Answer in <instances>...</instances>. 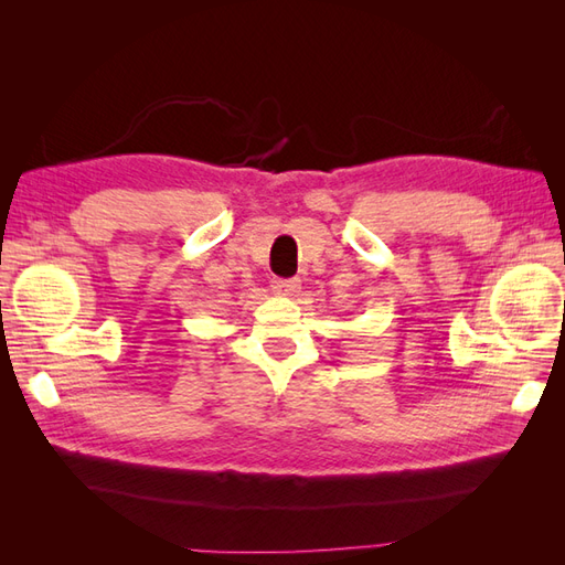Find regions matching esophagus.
Instances as JSON below:
<instances>
[{
    "label": "esophagus",
    "instance_id": "esophagus-1",
    "mask_svg": "<svg viewBox=\"0 0 565 565\" xmlns=\"http://www.w3.org/2000/svg\"><path fill=\"white\" fill-rule=\"evenodd\" d=\"M299 289H301V282L295 278L273 280V292H276L278 297H297Z\"/></svg>",
    "mask_w": 565,
    "mask_h": 565
}]
</instances>
